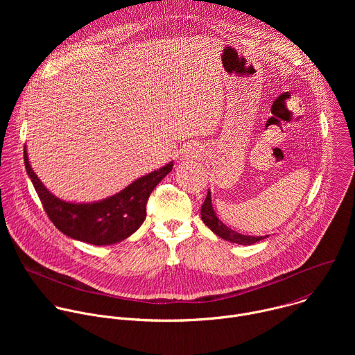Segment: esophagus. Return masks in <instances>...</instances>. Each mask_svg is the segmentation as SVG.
I'll use <instances>...</instances> for the list:
<instances>
[{"label":"esophagus","instance_id":"obj_1","mask_svg":"<svg viewBox=\"0 0 355 355\" xmlns=\"http://www.w3.org/2000/svg\"><path fill=\"white\" fill-rule=\"evenodd\" d=\"M192 155H195V151H193L192 147L188 148V150H185V156H187V157H189V156H192Z\"/></svg>","mask_w":355,"mask_h":355}]
</instances>
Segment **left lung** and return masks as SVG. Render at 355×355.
<instances>
[{"label": "left lung", "instance_id": "8db88e82", "mask_svg": "<svg viewBox=\"0 0 355 355\" xmlns=\"http://www.w3.org/2000/svg\"><path fill=\"white\" fill-rule=\"evenodd\" d=\"M200 218L202 220H204V223L214 232L216 233L219 237L225 239V240H229L232 243H237V244H244V245H248V244H254L263 239H266L267 236H244V234H240L234 230H232L230 227H227L226 225H223L214 208H212V202H211V192H208L207 195V199L204 202V205H202L200 208Z\"/></svg>", "mask_w": 355, "mask_h": 355}]
</instances>
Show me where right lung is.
Returning a JSON list of instances; mask_svg holds the SVG:
<instances>
[{"label": "right lung", "instance_id": "obj_1", "mask_svg": "<svg viewBox=\"0 0 355 355\" xmlns=\"http://www.w3.org/2000/svg\"><path fill=\"white\" fill-rule=\"evenodd\" d=\"M24 162L49 219L66 236L95 245L114 244L135 233L146 219L151 191L173 170V163H168L111 198L94 204H70L43 187L29 166L26 148H24Z\"/></svg>", "mask_w": 355, "mask_h": 355}]
</instances>
